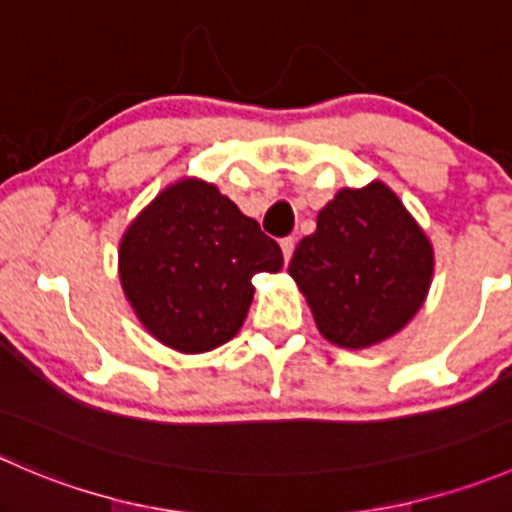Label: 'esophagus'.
<instances>
[{"mask_svg":"<svg viewBox=\"0 0 512 512\" xmlns=\"http://www.w3.org/2000/svg\"><path fill=\"white\" fill-rule=\"evenodd\" d=\"M280 247H282V257H285V262H290L292 252H295V237H282Z\"/></svg>","mask_w":512,"mask_h":512,"instance_id":"esophagus-1","label":"esophagus"}]
</instances>
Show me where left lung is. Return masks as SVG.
Wrapping results in <instances>:
<instances>
[{
  "mask_svg": "<svg viewBox=\"0 0 512 512\" xmlns=\"http://www.w3.org/2000/svg\"><path fill=\"white\" fill-rule=\"evenodd\" d=\"M287 272L317 330L340 347H370L408 325L428 295L433 247L382 182L340 190L302 237Z\"/></svg>",
  "mask_w": 512,
  "mask_h": 512,
  "instance_id": "1",
  "label": "left lung"
}]
</instances>
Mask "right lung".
Segmentation results:
<instances>
[{
    "instance_id": "1",
    "label": "right lung",
    "mask_w": 512,
    "mask_h": 512,
    "mask_svg": "<svg viewBox=\"0 0 512 512\" xmlns=\"http://www.w3.org/2000/svg\"><path fill=\"white\" fill-rule=\"evenodd\" d=\"M280 267V245L200 180L157 195L119 245L124 295L142 325L180 352L232 340L250 310L252 277Z\"/></svg>"
}]
</instances>
